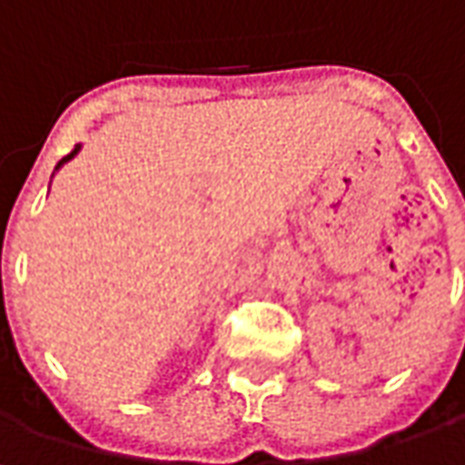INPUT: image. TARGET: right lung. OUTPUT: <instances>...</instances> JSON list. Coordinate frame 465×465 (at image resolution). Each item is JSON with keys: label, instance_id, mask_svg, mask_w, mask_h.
<instances>
[{"label": "right lung", "instance_id": "right-lung-1", "mask_svg": "<svg viewBox=\"0 0 465 465\" xmlns=\"http://www.w3.org/2000/svg\"><path fill=\"white\" fill-rule=\"evenodd\" d=\"M79 149H82V146H79V143H76V146H74V152H72V153H66V156H64V159H61V162H58L56 169H61V167H64V164H66V162H69V159H74V156H76V152H79Z\"/></svg>", "mask_w": 465, "mask_h": 465}]
</instances>
